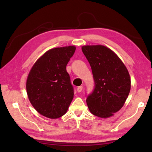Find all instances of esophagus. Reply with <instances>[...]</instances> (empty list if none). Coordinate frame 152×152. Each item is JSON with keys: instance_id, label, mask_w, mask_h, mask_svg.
Returning <instances> with one entry per match:
<instances>
[{"instance_id": "obj_1", "label": "esophagus", "mask_w": 152, "mask_h": 152, "mask_svg": "<svg viewBox=\"0 0 152 152\" xmlns=\"http://www.w3.org/2000/svg\"><path fill=\"white\" fill-rule=\"evenodd\" d=\"M82 88H83V87H82V86H80L78 87V88H77V91H78V92H80L82 91Z\"/></svg>"}]
</instances>
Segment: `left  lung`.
<instances>
[{
    "label": "left lung",
    "mask_w": 152,
    "mask_h": 152,
    "mask_svg": "<svg viewBox=\"0 0 152 152\" xmlns=\"http://www.w3.org/2000/svg\"><path fill=\"white\" fill-rule=\"evenodd\" d=\"M82 52L91 65L94 87L87 95L88 107L95 116L107 118L121 109L131 88L129 74L119 58L103 45H86Z\"/></svg>",
    "instance_id": "8db88e82"
}]
</instances>
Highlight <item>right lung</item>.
Returning <instances> with one entry per match:
<instances>
[{
  "label": "right lung",
  "instance_id": "add662e5",
  "mask_svg": "<svg viewBox=\"0 0 152 152\" xmlns=\"http://www.w3.org/2000/svg\"><path fill=\"white\" fill-rule=\"evenodd\" d=\"M74 46L56 48L36 61L28 76L26 88L29 101L46 117L65 114L74 97V87L66 66L75 52Z\"/></svg>",
  "mask_w": 152,
  "mask_h": 152
}]
</instances>
